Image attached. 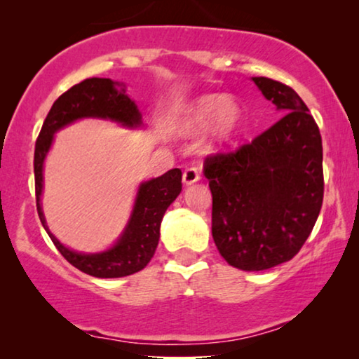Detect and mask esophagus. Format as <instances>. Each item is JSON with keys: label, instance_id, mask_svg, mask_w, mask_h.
Instances as JSON below:
<instances>
[{"label": "esophagus", "instance_id": "esophagus-1", "mask_svg": "<svg viewBox=\"0 0 359 359\" xmlns=\"http://www.w3.org/2000/svg\"><path fill=\"white\" fill-rule=\"evenodd\" d=\"M199 178H201L199 170L196 168V166H188V168L183 171V183L186 186L196 183V181H199Z\"/></svg>", "mask_w": 359, "mask_h": 359}]
</instances>
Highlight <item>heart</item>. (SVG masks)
I'll list each match as a JSON object with an SVG mask.
<instances>
[{"instance_id":"heart-1","label":"heart","mask_w":359,"mask_h":359,"mask_svg":"<svg viewBox=\"0 0 359 359\" xmlns=\"http://www.w3.org/2000/svg\"><path fill=\"white\" fill-rule=\"evenodd\" d=\"M212 123V145H222L237 130L240 107L225 95H208L189 106L183 122L184 134H196Z\"/></svg>"}]
</instances>
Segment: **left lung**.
<instances>
[{
	"instance_id": "1",
	"label": "left lung",
	"mask_w": 359,
	"mask_h": 359,
	"mask_svg": "<svg viewBox=\"0 0 359 359\" xmlns=\"http://www.w3.org/2000/svg\"><path fill=\"white\" fill-rule=\"evenodd\" d=\"M283 117L237 150L204 160L212 237L230 266L263 271L296 257L323 201L322 137L291 86L255 76Z\"/></svg>"
}]
</instances>
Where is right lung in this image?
Wrapping results in <instances>:
<instances>
[{
	"label": "right lung",
	"instance_id": "1",
	"mask_svg": "<svg viewBox=\"0 0 359 359\" xmlns=\"http://www.w3.org/2000/svg\"><path fill=\"white\" fill-rule=\"evenodd\" d=\"M81 117H101L126 127L142 124L135 102L126 95V85L109 78H86L58 96L43 121L34 151L36 203L39 219L48 237L68 263L95 278H122L144 269L155 255L160 238V224L165 210L181 193V170L173 168L165 175L140 184L124 233L114 247L102 253H76L63 247L50 233L41 208L43 160L50 149L53 134Z\"/></svg>",
	"mask_w": 359,
	"mask_h": 359
}]
</instances>
